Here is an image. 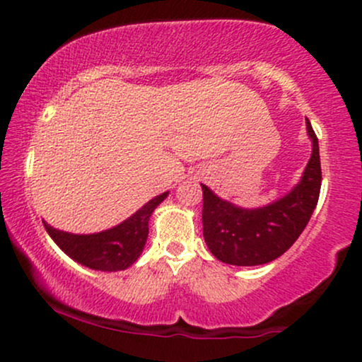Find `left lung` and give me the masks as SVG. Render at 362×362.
I'll return each instance as SVG.
<instances>
[{"mask_svg":"<svg viewBox=\"0 0 362 362\" xmlns=\"http://www.w3.org/2000/svg\"><path fill=\"white\" fill-rule=\"evenodd\" d=\"M311 156L301 180L272 204L243 209L202 187V231L211 253L230 265H262L276 260L298 240L317 207L322 168L318 139L310 120Z\"/></svg>","mask_w":362,"mask_h":362,"instance_id":"1","label":"left lung"}]
</instances>
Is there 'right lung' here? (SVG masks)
I'll list each match as a JSON object with an SVG mask.
<instances>
[{"instance_id":"right-lung-1","label":"right lung","mask_w":362,"mask_h":362,"mask_svg":"<svg viewBox=\"0 0 362 362\" xmlns=\"http://www.w3.org/2000/svg\"><path fill=\"white\" fill-rule=\"evenodd\" d=\"M167 195L168 192L156 195L126 221L100 233L74 235L56 230L45 221L44 226L54 243L78 264L93 271H124L139 259L148 240L149 218Z\"/></svg>"}]
</instances>
